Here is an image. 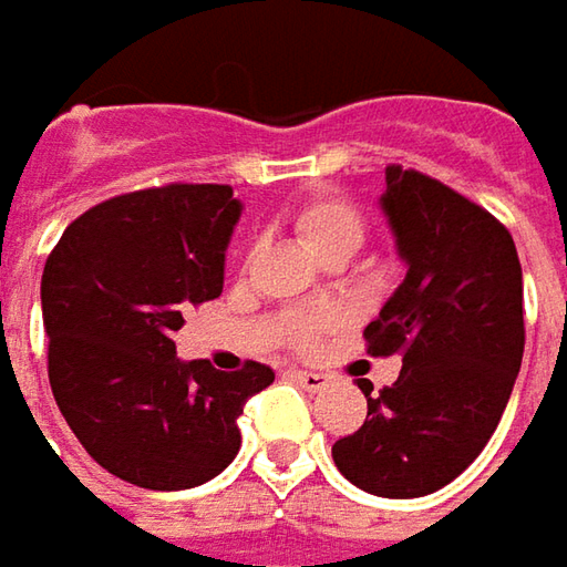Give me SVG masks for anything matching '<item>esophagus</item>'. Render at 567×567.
Instances as JSON below:
<instances>
[{"mask_svg": "<svg viewBox=\"0 0 567 567\" xmlns=\"http://www.w3.org/2000/svg\"><path fill=\"white\" fill-rule=\"evenodd\" d=\"M287 375H290L299 388H306V391H321V388L331 381V375H324V372H306V369H290Z\"/></svg>", "mask_w": 567, "mask_h": 567, "instance_id": "1", "label": "esophagus"}]
</instances>
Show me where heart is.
<instances>
[{
  "mask_svg": "<svg viewBox=\"0 0 567 567\" xmlns=\"http://www.w3.org/2000/svg\"><path fill=\"white\" fill-rule=\"evenodd\" d=\"M293 227L321 261H350L365 246L369 233L360 207L340 195H312L296 205ZM331 324L334 316L328 312L296 316L290 321V340L302 350H312Z\"/></svg>",
  "mask_w": 567,
  "mask_h": 567,
  "instance_id": "b5f03b06",
  "label": "heart"
}]
</instances>
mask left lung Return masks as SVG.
<instances>
[{"label": "left lung", "instance_id": "obj_1", "mask_svg": "<svg viewBox=\"0 0 567 567\" xmlns=\"http://www.w3.org/2000/svg\"><path fill=\"white\" fill-rule=\"evenodd\" d=\"M381 207L406 277L362 331L369 357H401L365 423L334 442L338 470L384 498H420L480 457L524 360V280L508 227L420 169H384Z\"/></svg>", "mask_w": 567, "mask_h": 567}]
</instances>
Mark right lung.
Segmentation results:
<instances>
[{"label":"right lung","instance_id":"obj_1","mask_svg":"<svg viewBox=\"0 0 567 567\" xmlns=\"http://www.w3.org/2000/svg\"><path fill=\"white\" fill-rule=\"evenodd\" d=\"M233 188L169 183L106 198L47 258L40 299L50 388L84 451L132 486L192 489L239 454V416L274 372L176 360L188 306L224 290Z\"/></svg>","mask_w":567,"mask_h":567}]
</instances>
